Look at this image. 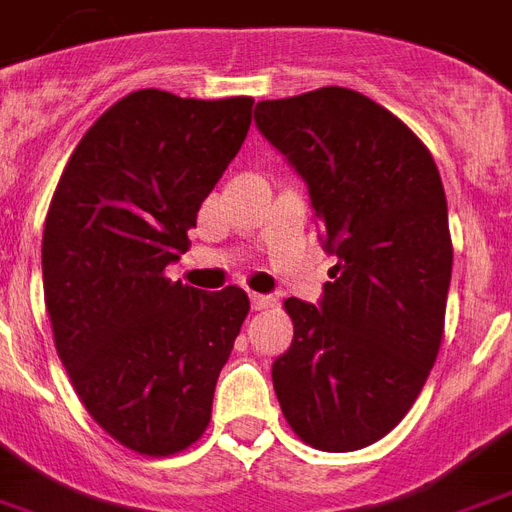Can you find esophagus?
<instances>
[{
	"instance_id": "34e87169",
	"label": "esophagus",
	"mask_w": 512,
	"mask_h": 512,
	"mask_svg": "<svg viewBox=\"0 0 512 512\" xmlns=\"http://www.w3.org/2000/svg\"><path fill=\"white\" fill-rule=\"evenodd\" d=\"M251 305L253 310H270L275 305V297H270V294H251Z\"/></svg>"
}]
</instances>
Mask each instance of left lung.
<instances>
[{
	"mask_svg": "<svg viewBox=\"0 0 512 512\" xmlns=\"http://www.w3.org/2000/svg\"><path fill=\"white\" fill-rule=\"evenodd\" d=\"M256 124L305 178L337 256L321 307L283 302L294 340L272 364L280 410L302 443L359 451L407 416L443 343V180L416 132L353 88L264 99Z\"/></svg>",
	"mask_w": 512,
	"mask_h": 512,
	"instance_id": "8db88e82",
	"label": "left lung"
}]
</instances>
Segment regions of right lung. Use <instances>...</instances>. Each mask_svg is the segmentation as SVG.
I'll use <instances>...</instances> for the list:
<instances>
[{"label":"right lung","instance_id":"1","mask_svg":"<svg viewBox=\"0 0 512 512\" xmlns=\"http://www.w3.org/2000/svg\"><path fill=\"white\" fill-rule=\"evenodd\" d=\"M251 118V96L132 91L83 134L45 215L42 286L61 364L88 416L142 456L205 434L251 310L240 286L205 294L164 275Z\"/></svg>","mask_w":512,"mask_h":512}]
</instances>
